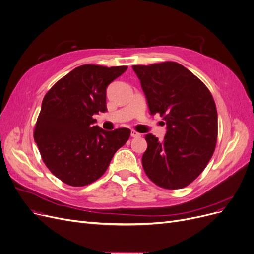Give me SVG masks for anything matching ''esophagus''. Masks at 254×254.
Returning <instances> with one entry per match:
<instances>
[{
  "instance_id": "1",
  "label": "esophagus",
  "mask_w": 254,
  "mask_h": 254,
  "mask_svg": "<svg viewBox=\"0 0 254 254\" xmlns=\"http://www.w3.org/2000/svg\"><path fill=\"white\" fill-rule=\"evenodd\" d=\"M130 136L133 137V138H139V137L141 136V134H139L138 131H136V130H134V129H131V131H130Z\"/></svg>"
}]
</instances>
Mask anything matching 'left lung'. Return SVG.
Instances as JSON below:
<instances>
[{"instance_id": "obj_1", "label": "left lung", "mask_w": 254, "mask_h": 254, "mask_svg": "<svg viewBox=\"0 0 254 254\" xmlns=\"http://www.w3.org/2000/svg\"><path fill=\"white\" fill-rule=\"evenodd\" d=\"M149 111L166 121L163 141L145 136L142 166L148 179L164 189L185 188L204 170L215 151L218 117L207 87L178 62L134 65Z\"/></svg>"}]
</instances>
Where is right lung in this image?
Masks as SVG:
<instances>
[{
    "instance_id": "right-lung-1",
    "label": "right lung",
    "mask_w": 254,
    "mask_h": 254,
    "mask_svg": "<svg viewBox=\"0 0 254 254\" xmlns=\"http://www.w3.org/2000/svg\"><path fill=\"white\" fill-rule=\"evenodd\" d=\"M127 66L85 64L64 75L43 97L34 140L49 170L66 185H89L106 172L130 130L106 131L92 126L105 112L108 85Z\"/></svg>"
}]
</instances>
